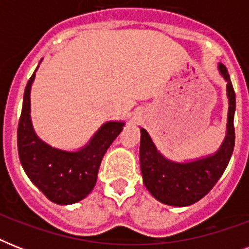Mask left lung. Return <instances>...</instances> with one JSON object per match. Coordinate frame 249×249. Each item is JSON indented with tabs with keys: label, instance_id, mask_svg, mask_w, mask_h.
Masks as SVG:
<instances>
[{
	"label": "left lung",
	"instance_id": "1",
	"mask_svg": "<svg viewBox=\"0 0 249 249\" xmlns=\"http://www.w3.org/2000/svg\"><path fill=\"white\" fill-rule=\"evenodd\" d=\"M228 81V133L224 143L214 155L190 163H174L158 152L144 129H141L140 160L143 183L152 196L174 207H186L200 200L213 189L226 169L235 146V91L224 64L218 66Z\"/></svg>",
	"mask_w": 249,
	"mask_h": 249
}]
</instances>
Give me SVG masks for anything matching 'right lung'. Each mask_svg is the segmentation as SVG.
Wrapping results in <instances>:
<instances>
[{
	"instance_id": "1",
	"label": "right lung",
	"mask_w": 249,
	"mask_h": 249,
	"mask_svg": "<svg viewBox=\"0 0 249 249\" xmlns=\"http://www.w3.org/2000/svg\"><path fill=\"white\" fill-rule=\"evenodd\" d=\"M28 80L23 98V108L18 125V152L29 179L56 204H73L83 200L94 189L98 170L107 148L123 130L124 123H106L88 146L76 152L50 147L35 134L31 123V86Z\"/></svg>"
}]
</instances>
